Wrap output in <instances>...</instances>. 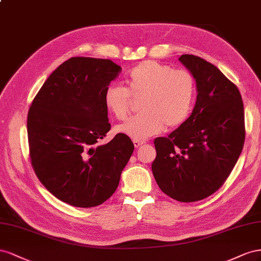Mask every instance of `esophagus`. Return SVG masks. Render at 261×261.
Instances as JSON below:
<instances>
[{
    "label": "esophagus",
    "mask_w": 261,
    "mask_h": 261,
    "mask_svg": "<svg viewBox=\"0 0 261 261\" xmlns=\"http://www.w3.org/2000/svg\"><path fill=\"white\" fill-rule=\"evenodd\" d=\"M133 144H135V147L138 148L140 146H142L145 144V142H143V141H137V140H133Z\"/></svg>",
    "instance_id": "esophagus-1"
}]
</instances>
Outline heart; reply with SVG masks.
<instances>
[{"label": "heart", "instance_id": "1", "mask_svg": "<svg viewBox=\"0 0 261 261\" xmlns=\"http://www.w3.org/2000/svg\"><path fill=\"white\" fill-rule=\"evenodd\" d=\"M125 87L110 84L103 93V105L118 120L129 113L130 95L142 94L141 113L118 125L119 133L137 141H144L162 132L167 124L176 128L188 118L192 107L195 83L191 74L173 70L153 60L139 63L125 75Z\"/></svg>", "mask_w": 261, "mask_h": 261}]
</instances>
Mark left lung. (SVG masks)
<instances>
[{
  "instance_id": "left-lung-1",
  "label": "left lung",
  "mask_w": 261,
  "mask_h": 261,
  "mask_svg": "<svg viewBox=\"0 0 261 261\" xmlns=\"http://www.w3.org/2000/svg\"><path fill=\"white\" fill-rule=\"evenodd\" d=\"M179 61L196 80L190 117L167 138H156L152 172L161 190L180 202L211 196L227 179L245 141L244 105L238 88L204 59Z\"/></svg>"
}]
</instances>
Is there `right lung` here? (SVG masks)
I'll return each instance as SVG.
<instances>
[{
    "instance_id": "add662e5",
    "label": "right lung",
    "mask_w": 261,
    "mask_h": 261,
    "mask_svg": "<svg viewBox=\"0 0 261 261\" xmlns=\"http://www.w3.org/2000/svg\"><path fill=\"white\" fill-rule=\"evenodd\" d=\"M120 72L107 59L71 58L50 74L29 108L33 168L47 190L70 205L105 202L135 150L123 133L97 144L110 130L103 93Z\"/></svg>"
}]
</instances>
